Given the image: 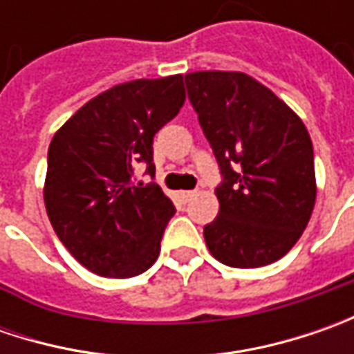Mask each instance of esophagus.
<instances>
[{
  "mask_svg": "<svg viewBox=\"0 0 354 354\" xmlns=\"http://www.w3.org/2000/svg\"><path fill=\"white\" fill-rule=\"evenodd\" d=\"M195 193H197V191H181V193H179V197H181L183 203H187V201H191V198L195 197Z\"/></svg>",
  "mask_w": 354,
  "mask_h": 354,
  "instance_id": "obj_1",
  "label": "esophagus"
}]
</instances>
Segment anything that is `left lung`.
Here are the masks:
<instances>
[{"mask_svg":"<svg viewBox=\"0 0 354 354\" xmlns=\"http://www.w3.org/2000/svg\"><path fill=\"white\" fill-rule=\"evenodd\" d=\"M221 167L218 216L205 226L211 254L232 268H260L292 250L315 205L313 145L292 108L244 73L185 75Z\"/></svg>","mask_w":354,"mask_h":354,"instance_id":"1","label":"left lung"}]
</instances>
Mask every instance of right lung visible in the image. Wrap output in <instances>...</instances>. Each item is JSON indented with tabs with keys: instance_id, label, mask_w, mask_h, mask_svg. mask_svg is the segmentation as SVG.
Instances as JSON below:
<instances>
[{
	"instance_id": "add662e5",
	"label": "right lung",
	"mask_w": 354,
	"mask_h": 354,
	"mask_svg": "<svg viewBox=\"0 0 354 354\" xmlns=\"http://www.w3.org/2000/svg\"><path fill=\"white\" fill-rule=\"evenodd\" d=\"M183 75L131 80L86 102L48 145L45 207L66 250L90 272L133 278L159 256L175 214L159 185L133 183L143 163L153 175V136L179 114Z\"/></svg>"
}]
</instances>
